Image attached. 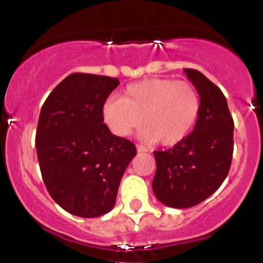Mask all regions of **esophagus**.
I'll return each instance as SVG.
<instances>
[{
    "label": "esophagus",
    "instance_id": "obj_1",
    "mask_svg": "<svg viewBox=\"0 0 263 263\" xmlns=\"http://www.w3.org/2000/svg\"><path fill=\"white\" fill-rule=\"evenodd\" d=\"M137 151L138 152H147V151H148V148H147V147H144V146H142V144H137Z\"/></svg>",
    "mask_w": 263,
    "mask_h": 263
}]
</instances>
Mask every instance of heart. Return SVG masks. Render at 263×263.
<instances>
[{
  "label": "heart",
  "mask_w": 263,
  "mask_h": 263,
  "mask_svg": "<svg viewBox=\"0 0 263 263\" xmlns=\"http://www.w3.org/2000/svg\"><path fill=\"white\" fill-rule=\"evenodd\" d=\"M199 111L200 100L192 84L148 79L128 85L123 98L108 99L102 106V119L114 135L126 137L141 125L143 117V140L173 146L189 135Z\"/></svg>",
  "instance_id": "1"
}]
</instances>
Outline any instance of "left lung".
<instances>
[{
    "label": "left lung",
    "mask_w": 263,
    "mask_h": 263,
    "mask_svg": "<svg viewBox=\"0 0 263 263\" xmlns=\"http://www.w3.org/2000/svg\"><path fill=\"white\" fill-rule=\"evenodd\" d=\"M200 96L194 129L167 151H156L152 188L162 204L185 209L209 198L230 171L234 120L221 90L195 69H184Z\"/></svg>",
    "instance_id": "left-lung-1"
}]
</instances>
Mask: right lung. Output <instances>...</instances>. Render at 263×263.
<instances>
[{
  "label": "right lung",
  "mask_w": 263,
  "mask_h": 263,
  "mask_svg": "<svg viewBox=\"0 0 263 263\" xmlns=\"http://www.w3.org/2000/svg\"><path fill=\"white\" fill-rule=\"evenodd\" d=\"M116 78L74 73L54 87L39 115L35 148L50 197L81 218H98L116 204L135 144L104 123L102 106Z\"/></svg>",
  "instance_id": "1"
}]
</instances>
